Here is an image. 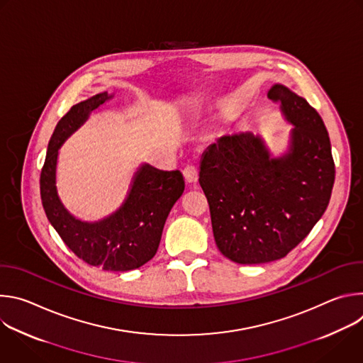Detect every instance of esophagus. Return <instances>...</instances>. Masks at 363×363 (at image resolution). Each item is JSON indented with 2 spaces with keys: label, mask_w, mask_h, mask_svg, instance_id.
I'll use <instances>...</instances> for the list:
<instances>
[{
  "label": "esophagus",
  "mask_w": 363,
  "mask_h": 363,
  "mask_svg": "<svg viewBox=\"0 0 363 363\" xmlns=\"http://www.w3.org/2000/svg\"><path fill=\"white\" fill-rule=\"evenodd\" d=\"M184 177L186 182H196L198 181V169L195 165H186L184 168Z\"/></svg>",
  "instance_id": "esophagus-1"
}]
</instances>
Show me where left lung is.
<instances>
[{
	"mask_svg": "<svg viewBox=\"0 0 363 363\" xmlns=\"http://www.w3.org/2000/svg\"><path fill=\"white\" fill-rule=\"evenodd\" d=\"M269 97L294 125L290 152L270 158L260 138L238 132L218 138L199 167L217 247L238 264L286 257L326 211L335 182L330 139L316 109L281 84Z\"/></svg>",
	"mask_w": 363,
	"mask_h": 363,
	"instance_id": "left-lung-1",
	"label": "left lung"
}]
</instances>
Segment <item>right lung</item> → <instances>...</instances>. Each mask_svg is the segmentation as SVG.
Returning a JSON list of instances; mask_svg holds the SVG:
<instances>
[{"label":"right lung","mask_w":363,"mask_h":363,"mask_svg":"<svg viewBox=\"0 0 363 363\" xmlns=\"http://www.w3.org/2000/svg\"><path fill=\"white\" fill-rule=\"evenodd\" d=\"M111 96L99 93L72 106L59 121L40 175L43 208L65 244L84 263L106 272L139 269L157 254L162 230L174 203L185 189L181 171H161L143 165L122 208L94 224L82 223L67 213L56 191L59 147Z\"/></svg>","instance_id":"add662e5"}]
</instances>
